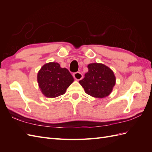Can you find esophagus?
I'll return each mask as SVG.
<instances>
[{
    "mask_svg": "<svg viewBox=\"0 0 152 152\" xmlns=\"http://www.w3.org/2000/svg\"><path fill=\"white\" fill-rule=\"evenodd\" d=\"M73 76L77 80H80L82 79V77H83V75H82V73L80 72H79L73 73Z\"/></svg>",
    "mask_w": 152,
    "mask_h": 152,
    "instance_id": "1",
    "label": "esophagus"
}]
</instances>
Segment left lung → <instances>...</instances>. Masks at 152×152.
Returning <instances> with one entry per match:
<instances>
[{
    "label": "left lung",
    "mask_w": 152,
    "mask_h": 152,
    "mask_svg": "<svg viewBox=\"0 0 152 152\" xmlns=\"http://www.w3.org/2000/svg\"><path fill=\"white\" fill-rule=\"evenodd\" d=\"M85 77L79 81L86 93L93 97L103 98L108 96L115 84V76L109 67L102 63H91Z\"/></svg>",
    "instance_id": "obj_1"
}]
</instances>
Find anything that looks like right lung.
Returning a JSON list of instances; mask_svg holds the SVG:
<instances>
[{
    "label": "right lung",
    "mask_w": 152,
    "mask_h": 152,
    "mask_svg": "<svg viewBox=\"0 0 152 152\" xmlns=\"http://www.w3.org/2000/svg\"><path fill=\"white\" fill-rule=\"evenodd\" d=\"M74 80L66 68H61L58 63L45 64L37 74L39 88L48 98H56L65 93L68 87Z\"/></svg>",
    "instance_id": "1"
}]
</instances>
